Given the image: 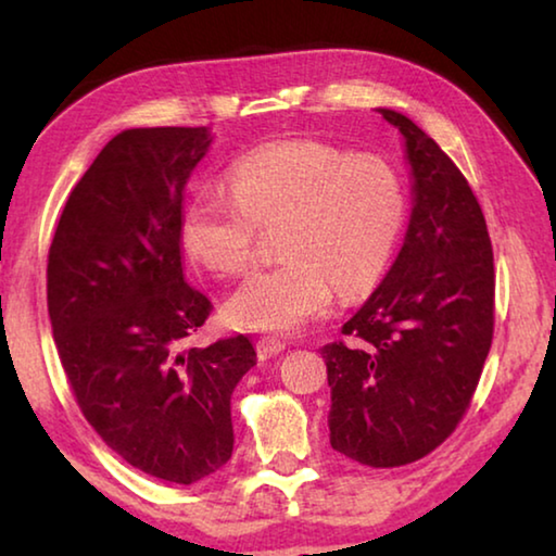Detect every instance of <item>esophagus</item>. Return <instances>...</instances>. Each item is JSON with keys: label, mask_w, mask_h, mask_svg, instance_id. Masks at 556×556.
Returning <instances> with one entry per match:
<instances>
[{"label": "esophagus", "mask_w": 556, "mask_h": 556, "mask_svg": "<svg viewBox=\"0 0 556 556\" xmlns=\"http://www.w3.org/2000/svg\"><path fill=\"white\" fill-rule=\"evenodd\" d=\"M287 348V341H281V338H275V336H265L260 338L257 341V353L262 357H271V355H279L281 351Z\"/></svg>", "instance_id": "obj_1"}]
</instances>
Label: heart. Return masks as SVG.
<instances>
[{
  "instance_id": "b5f03b06",
  "label": "heart",
  "mask_w": 556,
  "mask_h": 556,
  "mask_svg": "<svg viewBox=\"0 0 556 556\" xmlns=\"http://www.w3.org/2000/svg\"><path fill=\"white\" fill-rule=\"evenodd\" d=\"M407 195L380 156H351L321 142H281L244 154L230 191L203 188L186 205L191 255L220 275L255 260L262 228H275L285 260L250 275L225 301L242 331L289 336L324 316L336 289L355 299L375 287L397 250Z\"/></svg>"
}]
</instances>
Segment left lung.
Instances as JSON below:
<instances>
[{
  "mask_svg": "<svg viewBox=\"0 0 556 556\" xmlns=\"http://www.w3.org/2000/svg\"><path fill=\"white\" fill-rule=\"evenodd\" d=\"M378 112L402 135L409 225L388 277L321 355L331 446L394 468L434 451L468 409L493 341L495 271L464 174L407 115Z\"/></svg>",
  "mask_w": 556,
  "mask_h": 556,
  "instance_id": "1",
  "label": "left lung"
}]
</instances>
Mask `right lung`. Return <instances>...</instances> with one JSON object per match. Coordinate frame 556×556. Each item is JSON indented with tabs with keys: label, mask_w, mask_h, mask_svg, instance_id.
<instances>
[{
	"label": "right lung",
	"mask_w": 556,
	"mask_h": 556,
	"mask_svg": "<svg viewBox=\"0 0 556 556\" xmlns=\"http://www.w3.org/2000/svg\"><path fill=\"white\" fill-rule=\"evenodd\" d=\"M208 127L125 129L73 188L49 250V316L90 427L144 473L191 485L232 456L248 336L181 351L211 314L184 275V191Z\"/></svg>",
	"instance_id": "right-lung-1"
}]
</instances>
